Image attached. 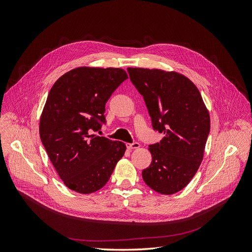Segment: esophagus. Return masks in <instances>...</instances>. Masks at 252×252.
I'll return each mask as SVG.
<instances>
[{"label": "esophagus", "mask_w": 252, "mask_h": 252, "mask_svg": "<svg viewBox=\"0 0 252 252\" xmlns=\"http://www.w3.org/2000/svg\"><path fill=\"white\" fill-rule=\"evenodd\" d=\"M126 146L128 149H135L140 147V144L138 142H133V143H127Z\"/></svg>", "instance_id": "obj_1"}]
</instances>
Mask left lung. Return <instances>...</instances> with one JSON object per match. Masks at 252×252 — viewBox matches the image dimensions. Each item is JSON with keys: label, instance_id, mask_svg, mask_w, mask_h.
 <instances>
[{"label": "left lung", "instance_id": "8db88e82", "mask_svg": "<svg viewBox=\"0 0 252 252\" xmlns=\"http://www.w3.org/2000/svg\"><path fill=\"white\" fill-rule=\"evenodd\" d=\"M143 95L155 130L164 134L149 145L152 161L142 171L147 186L173 194L188 185L199 169L210 130L209 112L194 84L174 71L127 68Z\"/></svg>", "mask_w": 252, "mask_h": 252}]
</instances>
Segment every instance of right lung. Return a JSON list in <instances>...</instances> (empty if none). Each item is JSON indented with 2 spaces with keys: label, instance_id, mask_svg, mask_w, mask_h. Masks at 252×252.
<instances>
[{
  "label": "right lung",
  "instance_id": "right-lung-1",
  "mask_svg": "<svg viewBox=\"0 0 252 252\" xmlns=\"http://www.w3.org/2000/svg\"><path fill=\"white\" fill-rule=\"evenodd\" d=\"M128 75L121 68L79 67L51 87L40 119V136L64 184L88 194L108 182L124 156L123 142L94 132L106 123L105 104Z\"/></svg>",
  "mask_w": 252,
  "mask_h": 252
}]
</instances>
